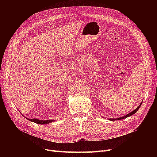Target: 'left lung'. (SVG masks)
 Here are the masks:
<instances>
[{
    "instance_id": "obj_1",
    "label": "left lung",
    "mask_w": 157,
    "mask_h": 157,
    "mask_svg": "<svg viewBox=\"0 0 157 157\" xmlns=\"http://www.w3.org/2000/svg\"><path fill=\"white\" fill-rule=\"evenodd\" d=\"M141 104H142V102L139 104V105L137 107V108L136 109H134V111H132V112L129 113L128 114L125 115V116H123V117H122L118 118H111H111H109V120H111V121H114V120H123V119H124V118H127V117H130V116H132V115L134 114H135V113L138 111V109H139L140 107H141Z\"/></svg>"
}]
</instances>
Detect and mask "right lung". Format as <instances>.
<instances>
[{
    "label": "right lung",
    "instance_id": "add662e5",
    "mask_svg": "<svg viewBox=\"0 0 157 157\" xmlns=\"http://www.w3.org/2000/svg\"><path fill=\"white\" fill-rule=\"evenodd\" d=\"M23 115V114H22ZM29 120H30V121L32 122H34L37 123V124H40V125H43V124H48V123H51L55 120H39V119H36V118H34V119H29L27 118Z\"/></svg>",
    "mask_w": 157,
    "mask_h": 157
}]
</instances>
